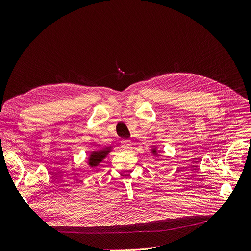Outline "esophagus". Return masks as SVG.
I'll return each mask as SVG.
<instances>
[{"instance_id": "1", "label": "esophagus", "mask_w": 251, "mask_h": 251, "mask_svg": "<svg viewBox=\"0 0 251 251\" xmlns=\"http://www.w3.org/2000/svg\"><path fill=\"white\" fill-rule=\"evenodd\" d=\"M131 146H132L131 141L128 140V139H125V140L121 141V148L125 149V150H128V149L131 148Z\"/></svg>"}]
</instances>
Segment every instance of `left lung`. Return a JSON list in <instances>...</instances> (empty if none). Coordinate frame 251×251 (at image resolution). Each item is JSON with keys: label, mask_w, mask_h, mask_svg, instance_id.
<instances>
[{"label": "left lung", "mask_w": 251, "mask_h": 251, "mask_svg": "<svg viewBox=\"0 0 251 251\" xmlns=\"http://www.w3.org/2000/svg\"><path fill=\"white\" fill-rule=\"evenodd\" d=\"M160 150H157V148L154 146L153 148L151 149V154L153 156H159V154H160Z\"/></svg>", "instance_id": "left-lung-1"}]
</instances>
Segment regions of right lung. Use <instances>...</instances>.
<instances>
[{"label":"right lung","instance_id":"obj_1","mask_svg":"<svg viewBox=\"0 0 251 251\" xmlns=\"http://www.w3.org/2000/svg\"><path fill=\"white\" fill-rule=\"evenodd\" d=\"M111 151H112L111 147L102 148V149L91 151L88 157V164L90 168L93 169V168H96L97 165H100V163L111 153Z\"/></svg>","mask_w":251,"mask_h":251}]
</instances>
